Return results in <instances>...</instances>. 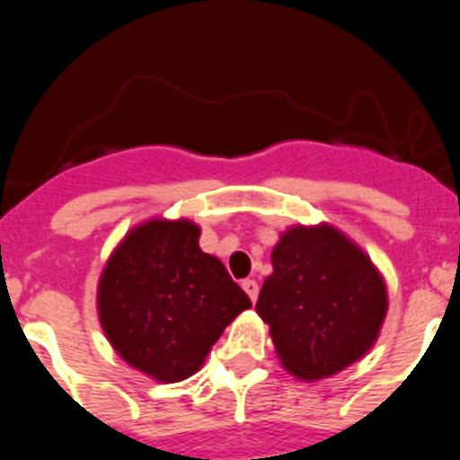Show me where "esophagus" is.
I'll return each instance as SVG.
<instances>
[{"instance_id":"obj_1","label":"esophagus","mask_w":460,"mask_h":460,"mask_svg":"<svg viewBox=\"0 0 460 460\" xmlns=\"http://www.w3.org/2000/svg\"><path fill=\"white\" fill-rule=\"evenodd\" d=\"M242 288H243V292L249 295L251 302L255 304V299H258V283H255L253 279H246V280H243V283H242Z\"/></svg>"}]
</instances>
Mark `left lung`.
Masks as SVG:
<instances>
[{"instance_id": "8db88e82", "label": "left lung", "mask_w": 460, "mask_h": 460, "mask_svg": "<svg viewBox=\"0 0 460 460\" xmlns=\"http://www.w3.org/2000/svg\"><path fill=\"white\" fill-rule=\"evenodd\" d=\"M255 311L280 367L304 382L332 377L376 345L389 295L368 253L332 223L290 226L271 249Z\"/></svg>"}]
</instances>
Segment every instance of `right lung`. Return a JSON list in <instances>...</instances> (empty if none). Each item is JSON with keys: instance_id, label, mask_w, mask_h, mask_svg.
<instances>
[{"instance_id": "obj_1", "label": "right lung", "mask_w": 460, "mask_h": 460, "mask_svg": "<svg viewBox=\"0 0 460 460\" xmlns=\"http://www.w3.org/2000/svg\"><path fill=\"white\" fill-rule=\"evenodd\" d=\"M251 308L217 255L200 249L190 218L152 217L119 239L96 286L112 350L156 382L198 373L223 329Z\"/></svg>"}]
</instances>
